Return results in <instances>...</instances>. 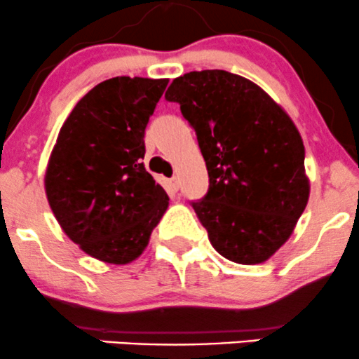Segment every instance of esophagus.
<instances>
[{
	"mask_svg": "<svg viewBox=\"0 0 359 359\" xmlns=\"http://www.w3.org/2000/svg\"><path fill=\"white\" fill-rule=\"evenodd\" d=\"M168 187H170L172 192L179 191V179H177V177H172V179H168Z\"/></svg>",
	"mask_w": 359,
	"mask_h": 359,
	"instance_id": "1",
	"label": "esophagus"
}]
</instances>
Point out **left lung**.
I'll return each instance as SVG.
<instances>
[{
	"label": "left lung",
	"instance_id": "obj_1",
	"mask_svg": "<svg viewBox=\"0 0 359 359\" xmlns=\"http://www.w3.org/2000/svg\"><path fill=\"white\" fill-rule=\"evenodd\" d=\"M165 100L180 104L208 167V192L191 205L211 245L241 265L269 259L307 205L299 130L255 82L219 69L177 77Z\"/></svg>",
	"mask_w": 359,
	"mask_h": 359
}]
</instances>
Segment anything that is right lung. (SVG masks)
Returning a JSON list of instances; mask_svg holds the SVG:
<instances>
[{"label": "right lung", "mask_w": 359, "mask_h": 359, "mask_svg": "<svg viewBox=\"0 0 359 359\" xmlns=\"http://www.w3.org/2000/svg\"><path fill=\"white\" fill-rule=\"evenodd\" d=\"M168 79L113 77L65 119L45 174L60 228L90 257L133 262L168 205L143 165L145 128Z\"/></svg>", "instance_id": "1"}]
</instances>
